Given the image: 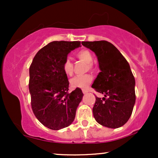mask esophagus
Masks as SVG:
<instances>
[{
    "label": "esophagus",
    "mask_w": 158,
    "mask_h": 158,
    "mask_svg": "<svg viewBox=\"0 0 158 158\" xmlns=\"http://www.w3.org/2000/svg\"><path fill=\"white\" fill-rule=\"evenodd\" d=\"M82 92H83V94H87L88 93V90H86V89H82Z\"/></svg>",
    "instance_id": "34e87169"
}]
</instances>
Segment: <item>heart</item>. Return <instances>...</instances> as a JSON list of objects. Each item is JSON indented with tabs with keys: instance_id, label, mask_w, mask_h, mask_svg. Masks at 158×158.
Here are the masks:
<instances>
[{
	"instance_id": "1",
	"label": "heart",
	"mask_w": 158,
	"mask_h": 158,
	"mask_svg": "<svg viewBox=\"0 0 158 158\" xmlns=\"http://www.w3.org/2000/svg\"><path fill=\"white\" fill-rule=\"evenodd\" d=\"M77 56L81 61L88 64V68H92V64L94 60V56L89 50H81L77 53ZM63 72L68 77H71L73 73V66L69 58H66L62 64ZM93 77L90 74L77 76L70 79V83L73 88H85L92 81Z\"/></svg>"
}]
</instances>
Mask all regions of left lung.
I'll use <instances>...</instances> for the list:
<instances>
[{"mask_svg":"<svg viewBox=\"0 0 158 158\" xmlns=\"http://www.w3.org/2000/svg\"><path fill=\"white\" fill-rule=\"evenodd\" d=\"M81 44L95 52L101 71L91 86L104 95L96 97L94 118L103 126L119 128L129 119L135 104V79L130 65L108 41H82Z\"/></svg>","mask_w":158,"mask_h":158,"instance_id":"obj_1","label":"left lung"}]
</instances>
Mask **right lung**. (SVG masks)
I'll use <instances>...</instances> for the list:
<instances>
[{"mask_svg": "<svg viewBox=\"0 0 158 158\" xmlns=\"http://www.w3.org/2000/svg\"><path fill=\"white\" fill-rule=\"evenodd\" d=\"M80 41H52L36 53L30 67L29 90L36 118L52 130L68 127L73 122L82 99L80 88L68 93V77L62 64Z\"/></svg>", "mask_w": 158, "mask_h": 158, "instance_id": "add662e5", "label": "right lung"}]
</instances>
